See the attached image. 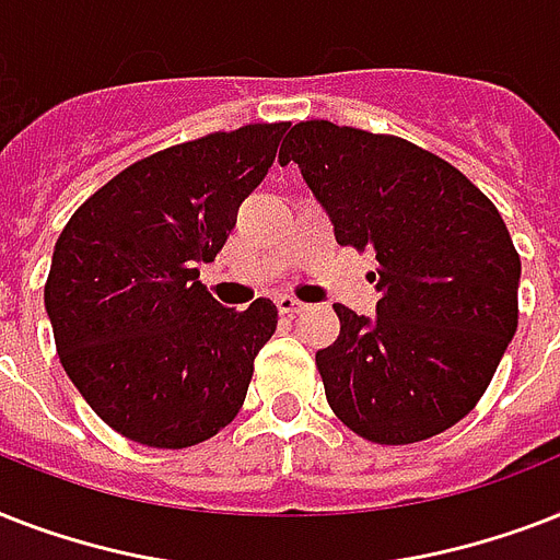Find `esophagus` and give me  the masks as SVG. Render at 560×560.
Here are the masks:
<instances>
[{
    "instance_id": "34e87169",
    "label": "esophagus",
    "mask_w": 560,
    "mask_h": 560,
    "mask_svg": "<svg viewBox=\"0 0 560 560\" xmlns=\"http://www.w3.org/2000/svg\"><path fill=\"white\" fill-rule=\"evenodd\" d=\"M276 307H279V314H288V316H296L302 314V311H307V305H302V302L293 296H279L276 299Z\"/></svg>"
}]
</instances>
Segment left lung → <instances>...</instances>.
<instances>
[{"instance_id":"1","label":"left lung","mask_w":560,"mask_h":560,"mask_svg":"<svg viewBox=\"0 0 560 560\" xmlns=\"http://www.w3.org/2000/svg\"><path fill=\"white\" fill-rule=\"evenodd\" d=\"M342 246H372L374 316L334 305L340 337L316 351L334 416L377 444H412L468 416L517 331L521 258L500 211L465 174L398 136L331 121L288 133Z\"/></svg>"}]
</instances>
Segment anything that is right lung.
I'll use <instances>...</instances> for the list:
<instances>
[{"mask_svg":"<svg viewBox=\"0 0 560 560\" xmlns=\"http://www.w3.org/2000/svg\"><path fill=\"white\" fill-rule=\"evenodd\" d=\"M288 125H246L136 162L74 211L55 244L46 314L60 363L116 433L191 447L244 404L279 323L270 299L223 307L202 288Z\"/></svg>","mask_w":560,"mask_h":560,"instance_id":"add662e5","label":"right lung"}]
</instances>
